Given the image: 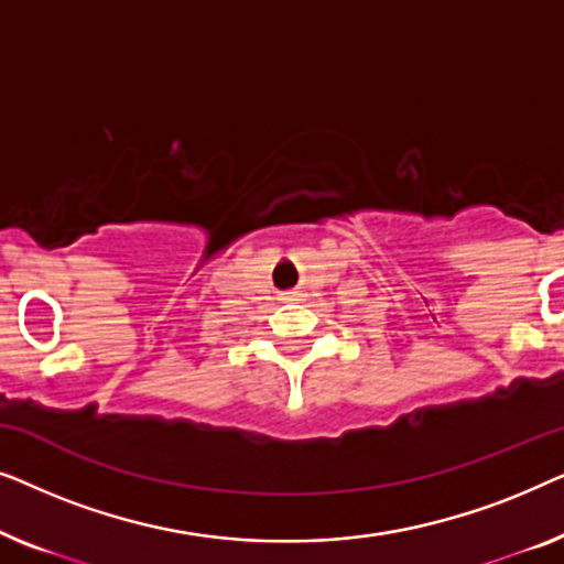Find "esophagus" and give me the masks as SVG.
Segmentation results:
<instances>
[{
	"label": "esophagus",
	"mask_w": 564,
	"mask_h": 564,
	"mask_svg": "<svg viewBox=\"0 0 564 564\" xmlns=\"http://www.w3.org/2000/svg\"><path fill=\"white\" fill-rule=\"evenodd\" d=\"M297 297H300L297 292H282V300H284V303H295Z\"/></svg>",
	"instance_id": "obj_1"
}]
</instances>
